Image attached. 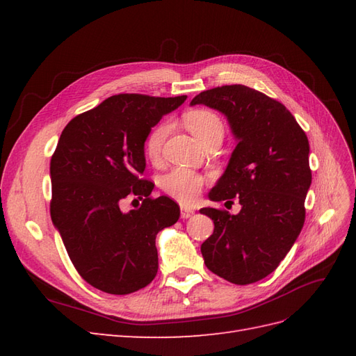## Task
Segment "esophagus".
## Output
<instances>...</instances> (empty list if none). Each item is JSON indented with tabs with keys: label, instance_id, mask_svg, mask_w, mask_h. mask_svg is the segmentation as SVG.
<instances>
[{
	"label": "esophagus",
	"instance_id": "34e87169",
	"mask_svg": "<svg viewBox=\"0 0 356 356\" xmlns=\"http://www.w3.org/2000/svg\"><path fill=\"white\" fill-rule=\"evenodd\" d=\"M193 215H195V209L187 208V207H181V218L182 220H187V218L193 217Z\"/></svg>",
	"mask_w": 356,
	"mask_h": 356
}]
</instances>
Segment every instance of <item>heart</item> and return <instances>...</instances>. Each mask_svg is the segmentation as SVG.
<instances>
[{
    "mask_svg": "<svg viewBox=\"0 0 356 356\" xmlns=\"http://www.w3.org/2000/svg\"><path fill=\"white\" fill-rule=\"evenodd\" d=\"M182 120H184L188 131L195 135L202 144L209 141L211 138L215 136L222 138V120L220 115L217 113H213L212 110H190L182 115ZM168 134L169 124L166 122H160L148 132L144 143V152L145 156L152 161H157L160 159ZM203 182V177L197 174V172L187 168H175L168 172L166 175L161 177L160 187L168 196L174 197L182 203H191L197 199L199 193L202 191Z\"/></svg>",
    "mask_w": 356,
    "mask_h": 356,
    "instance_id": "heart-1",
    "label": "heart"
}]
</instances>
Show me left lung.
Here are the masks:
<instances>
[{
  "mask_svg": "<svg viewBox=\"0 0 356 356\" xmlns=\"http://www.w3.org/2000/svg\"><path fill=\"white\" fill-rule=\"evenodd\" d=\"M196 104L221 111L238 139L209 199L242 204L238 215L200 209L213 220L200 246L204 264L232 284H254L276 270L303 229L312 182L307 136L284 104L243 84L200 92Z\"/></svg>",
  "mask_w": 356,
  "mask_h": 356,
  "instance_id": "1",
  "label": "left lung"
}]
</instances>
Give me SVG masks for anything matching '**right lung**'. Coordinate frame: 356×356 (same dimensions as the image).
<instances>
[{"mask_svg":"<svg viewBox=\"0 0 356 356\" xmlns=\"http://www.w3.org/2000/svg\"><path fill=\"white\" fill-rule=\"evenodd\" d=\"M187 99L120 93L75 115L50 160V215L75 270L93 288L124 296L157 275L156 236L175 224L179 207L149 197L144 143L165 114ZM127 195L142 207L123 213Z\"/></svg>","mask_w":356,"mask_h":356,"instance_id":"add662e5","label":"right lung"}]
</instances>
